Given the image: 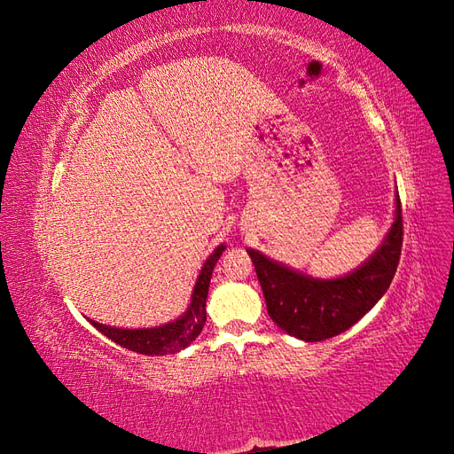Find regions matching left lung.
Here are the masks:
<instances>
[{
  "label": "left lung",
  "mask_w": 454,
  "mask_h": 454,
  "mask_svg": "<svg viewBox=\"0 0 454 454\" xmlns=\"http://www.w3.org/2000/svg\"><path fill=\"white\" fill-rule=\"evenodd\" d=\"M403 240L402 202L395 193V217L382 244L364 263L339 278H314L248 248L270 320L287 335L307 342L347 332L387 294L400 263Z\"/></svg>",
  "instance_id": "left-lung-1"
}]
</instances>
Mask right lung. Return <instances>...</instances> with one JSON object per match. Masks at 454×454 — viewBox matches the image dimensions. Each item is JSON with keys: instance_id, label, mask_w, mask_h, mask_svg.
I'll list each match as a JSON object with an SVG mask.
<instances>
[{"instance_id": "obj_1", "label": "right lung", "mask_w": 454, "mask_h": 454, "mask_svg": "<svg viewBox=\"0 0 454 454\" xmlns=\"http://www.w3.org/2000/svg\"><path fill=\"white\" fill-rule=\"evenodd\" d=\"M225 252V246L219 244L204 261L200 274L195 284L193 295L187 310L180 318L168 322L159 327H144V329H122L114 325H104L94 320H89L100 333L107 339H112L117 345L125 347L132 352L145 354V356H162V354H176L187 348L193 342L206 324V297H208V287L214 267L219 255Z\"/></svg>"}]
</instances>
